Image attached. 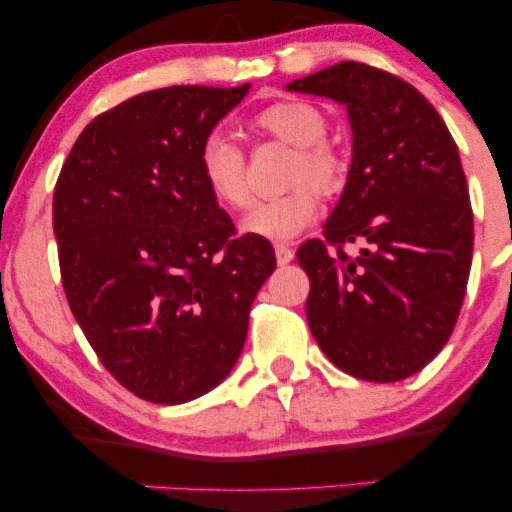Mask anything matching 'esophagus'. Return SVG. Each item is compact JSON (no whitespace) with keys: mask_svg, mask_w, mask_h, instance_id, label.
Wrapping results in <instances>:
<instances>
[{"mask_svg":"<svg viewBox=\"0 0 512 512\" xmlns=\"http://www.w3.org/2000/svg\"><path fill=\"white\" fill-rule=\"evenodd\" d=\"M274 255H276V262H279V264H289L293 260V248H291V245L276 243L274 245Z\"/></svg>","mask_w":512,"mask_h":512,"instance_id":"obj_1","label":"esophagus"}]
</instances>
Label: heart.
<instances>
[{
  "mask_svg": "<svg viewBox=\"0 0 512 512\" xmlns=\"http://www.w3.org/2000/svg\"><path fill=\"white\" fill-rule=\"evenodd\" d=\"M250 127L262 137L296 146V158L291 161L289 173V182L296 187L279 197L257 202L240 226L248 236L286 243L301 236L315 221L320 209L317 192L330 197L342 190L346 158L325 139V115L305 101H276L267 105L252 115ZM197 166L202 182L216 202L228 209L248 207L252 199L248 158L226 134L211 132L204 137Z\"/></svg>",
  "mask_w": 512,
  "mask_h": 512,
  "instance_id": "obj_1",
  "label": "heart"
}]
</instances>
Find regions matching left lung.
<instances>
[{
    "mask_svg": "<svg viewBox=\"0 0 512 512\" xmlns=\"http://www.w3.org/2000/svg\"><path fill=\"white\" fill-rule=\"evenodd\" d=\"M289 91L344 103L354 132L342 199L296 252L310 332L344 373L397 383L438 356L467 293L474 219L457 144L414 86L370 64L339 62Z\"/></svg>",
    "mask_w": 512,
    "mask_h": 512,
    "instance_id": "obj_1",
    "label": "left lung"
}]
</instances>
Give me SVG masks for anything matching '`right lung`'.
<instances>
[{"mask_svg": "<svg viewBox=\"0 0 512 512\" xmlns=\"http://www.w3.org/2000/svg\"><path fill=\"white\" fill-rule=\"evenodd\" d=\"M248 88L139 93L88 122L57 178L69 308L105 370L146 402H190L231 373L276 267L269 240L236 236L197 166Z\"/></svg>", "mask_w": 512, "mask_h": 512, "instance_id": "1", "label": "right lung"}]
</instances>
